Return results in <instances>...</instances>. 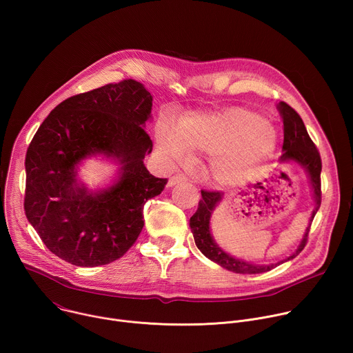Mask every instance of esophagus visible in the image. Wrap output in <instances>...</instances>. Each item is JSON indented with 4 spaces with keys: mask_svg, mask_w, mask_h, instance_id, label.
<instances>
[{
    "mask_svg": "<svg viewBox=\"0 0 353 353\" xmlns=\"http://www.w3.org/2000/svg\"><path fill=\"white\" fill-rule=\"evenodd\" d=\"M183 181H187V177L183 176V174H176V176H173V177L169 179L168 187H173V185H176V184H179V183H183Z\"/></svg>",
    "mask_w": 353,
    "mask_h": 353,
    "instance_id": "1",
    "label": "esophagus"
}]
</instances>
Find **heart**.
<instances>
[{
    "instance_id": "heart-1",
    "label": "heart",
    "mask_w": 353,
    "mask_h": 353,
    "mask_svg": "<svg viewBox=\"0 0 353 353\" xmlns=\"http://www.w3.org/2000/svg\"><path fill=\"white\" fill-rule=\"evenodd\" d=\"M183 145L192 152L212 155L210 176L223 187L254 180L275 149V134L267 120L248 110L219 116L194 114L159 137V148L172 161L183 158Z\"/></svg>"
}]
</instances>
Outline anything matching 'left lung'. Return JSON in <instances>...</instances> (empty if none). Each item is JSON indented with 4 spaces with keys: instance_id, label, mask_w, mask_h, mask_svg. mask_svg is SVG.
I'll return each mask as SVG.
<instances>
[{
    "instance_id": "obj_1",
    "label": "left lung",
    "mask_w": 353,
    "mask_h": 353,
    "mask_svg": "<svg viewBox=\"0 0 353 353\" xmlns=\"http://www.w3.org/2000/svg\"><path fill=\"white\" fill-rule=\"evenodd\" d=\"M279 114L283 121V146L282 150L283 154L281 157V163H289L294 162L296 165L301 166L309 177L312 191H313V198H314V210L312 212L309 226L305 232L303 239H301L299 247L293 254L286 257L282 261L268 264V265H260V264H253L248 263L240 259H236L226 253L225 250H222L218 243L214 240V236L211 233V216L214 210L219 205L222 201L223 194L219 191H201V195H203V199H199L198 210L190 218V228L194 236V241L198 247V250L203 253L207 259L211 261L216 263L222 268L236 272V274H261L271 271L279 264H283L292 259H294L301 250L305 248L307 243V236L310 232V225L314 219V215L317 214L320 204H321V183H320V174H321V158L319 150L312 141V138L307 134V130L305 127L303 120L300 119V116L285 102H281L278 105Z\"/></svg>"
}]
</instances>
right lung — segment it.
I'll return each instance as SVG.
<instances>
[{
  "label": "right lung",
  "mask_w": 353,
  "mask_h": 353,
  "mask_svg": "<svg viewBox=\"0 0 353 353\" xmlns=\"http://www.w3.org/2000/svg\"><path fill=\"white\" fill-rule=\"evenodd\" d=\"M152 94L124 79L65 99L50 112L26 152L25 214L46 247L77 267H97L123 257L143 228V205L168 179L143 165L152 152L145 123ZM92 156L119 165L108 189L92 192L77 168Z\"/></svg>",
  "instance_id": "1"
}]
</instances>
